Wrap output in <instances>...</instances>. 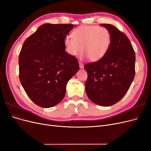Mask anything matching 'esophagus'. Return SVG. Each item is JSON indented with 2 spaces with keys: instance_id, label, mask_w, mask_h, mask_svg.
Wrapping results in <instances>:
<instances>
[{
  "instance_id": "esophagus-1",
  "label": "esophagus",
  "mask_w": 151,
  "mask_h": 151,
  "mask_svg": "<svg viewBox=\"0 0 151 151\" xmlns=\"http://www.w3.org/2000/svg\"><path fill=\"white\" fill-rule=\"evenodd\" d=\"M79 67H80V68H84V65L83 64V63H81V62H79Z\"/></svg>"
}]
</instances>
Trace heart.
Wrapping results in <instances>:
<instances>
[{"label":"heart","instance_id":"heart-1","mask_svg":"<svg viewBox=\"0 0 151 151\" xmlns=\"http://www.w3.org/2000/svg\"><path fill=\"white\" fill-rule=\"evenodd\" d=\"M111 44V34L104 27L81 26L72 31V36H67L64 45L67 52L76 56L83 50L82 57H89L98 62L106 55Z\"/></svg>","mask_w":151,"mask_h":151}]
</instances>
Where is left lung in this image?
Instances as JSON below:
<instances>
[{
    "label": "left lung",
    "mask_w": 151,
    "mask_h": 151,
    "mask_svg": "<svg viewBox=\"0 0 151 151\" xmlns=\"http://www.w3.org/2000/svg\"><path fill=\"white\" fill-rule=\"evenodd\" d=\"M111 34V44L101 60L88 63L86 92L89 99L101 106L116 103L129 90L135 76V54L127 36L109 24H103Z\"/></svg>",
    "instance_id": "1"
}]
</instances>
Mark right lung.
Listing matches in <instances>:
<instances>
[{
    "mask_svg": "<svg viewBox=\"0 0 151 151\" xmlns=\"http://www.w3.org/2000/svg\"><path fill=\"white\" fill-rule=\"evenodd\" d=\"M74 27L44 24L22 45L19 57L20 82L29 98L40 107H53L60 103L68 81L79 69L77 58L65 50V38Z\"/></svg>",
    "mask_w": 151,
    "mask_h": 151,
    "instance_id": "right-lung-1",
    "label": "right lung"
}]
</instances>
